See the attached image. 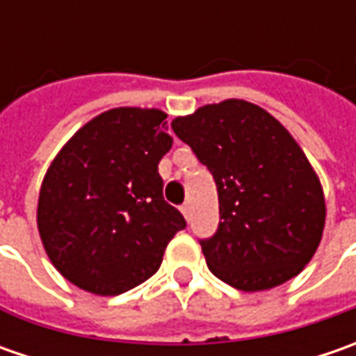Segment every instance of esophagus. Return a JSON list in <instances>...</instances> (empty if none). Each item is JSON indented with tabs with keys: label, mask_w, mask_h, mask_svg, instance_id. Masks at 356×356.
<instances>
[{
	"label": "esophagus",
	"mask_w": 356,
	"mask_h": 356,
	"mask_svg": "<svg viewBox=\"0 0 356 356\" xmlns=\"http://www.w3.org/2000/svg\"><path fill=\"white\" fill-rule=\"evenodd\" d=\"M180 212L184 213V218L190 222V218H192V206H190V204H184V206L180 208Z\"/></svg>",
	"instance_id": "34e87169"
}]
</instances>
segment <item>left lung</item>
I'll list each match as a JSON object with an SVG mask.
<instances>
[{"label":"left lung","instance_id":"8db88e82","mask_svg":"<svg viewBox=\"0 0 356 356\" xmlns=\"http://www.w3.org/2000/svg\"><path fill=\"white\" fill-rule=\"evenodd\" d=\"M172 130L218 186L222 222L200 241L213 275L248 293L299 275L321 243L327 208L319 176L289 130L241 99L176 117Z\"/></svg>","mask_w":356,"mask_h":356}]
</instances>
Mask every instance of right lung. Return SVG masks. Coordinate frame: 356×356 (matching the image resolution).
<instances>
[{"instance_id":"add662e5","label":"right lung","mask_w":356,"mask_h":356,"mask_svg":"<svg viewBox=\"0 0 356 356\" xmlns=\"http://www.w3.org/2000/svg\"><path fill=\"white\" fill-rule=\"evenodd\" d=\"M166 113L118 106L76 130L53 158L37 202L51 264L95 295L154 275L186 220L162 196L158 162L172 148Z\"/></svg>"}]
</instances>
